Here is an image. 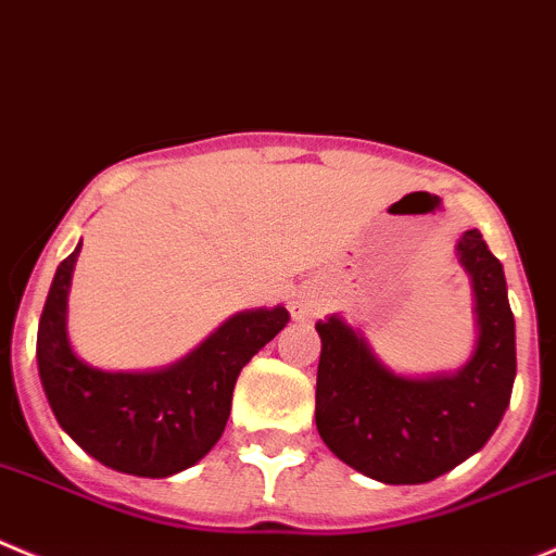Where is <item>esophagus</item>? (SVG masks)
Here are the masks:
<instances>
[{"label":"esophagus","instance_id":"obj_1","mask_svg":"<svg viewBox=\"0 0 556 556\" xmlns=\"http://www.w3.org/2000/svg\"><path fill=\"white\" fill-rule=\"evenodd\" d=\"M320 309H324V299L313 290H299L293 293V302H290V313L295 320H313L318 318Z\"/></svg>","mask_w":556,"mask_h":556}]
</instances>
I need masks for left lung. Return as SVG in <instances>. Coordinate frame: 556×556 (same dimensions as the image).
I'll use <instances>...</instances> for the list:
<instances>
[{
	"label": "left lung",
	"mask_w": 556,
	"mask_h": 556,
	"mask_svg": "<svg viewBox=\"0 0 556 556\" xmlns=\"http://www.w3.org/2000/svg\"><path fill=\"white\" fill-rule=\"evenodd\" d=\"M455 254L471 279L475 351L455 372L406 376L372 351L342 315L318 320L315 425L351 469L387 485H419L447 475L485 447L510 406L516 320L502 263L466 230Z\"/></svg>",
	"instance_id": "8db88e82"
}]
</instances>
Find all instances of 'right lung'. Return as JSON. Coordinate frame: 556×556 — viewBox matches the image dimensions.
Masks as SVG:
<instances>
[{
    "mask_svg": "<svg viewBox=\"0 0 556 556\" xmlns=\"http://www.w3.org/2000/svg\"><path fill=\"white\" fill-rule=\"evenodd\" d=\"M81 243L56 266L38 326V372L56 422L87 455L134 477H173L225 433L238 372L290 320L282 304L227 318L184 359L155 370H103L67 337V293Z\"/></svg>",
    "mask_w": 556,
    "mask_h": 556,
    "instance_id": "right-lung-1",
    "label": "right lung"
}]
</instances>
